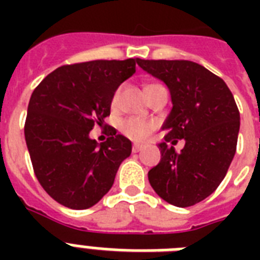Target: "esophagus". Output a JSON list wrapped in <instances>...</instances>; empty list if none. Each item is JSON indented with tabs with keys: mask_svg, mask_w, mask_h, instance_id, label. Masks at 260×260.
<instances>
[{
	"mask_svg": "<svg viewBox=\"0 0 260 260\" xmlns=\"http://www.w3.org/2000/svg\"><path fill=\"white\" fill-rule=\"evenodd\" d=\"M142 150L143 146H140V144H134V147H132V151H134V152H140Z\"/></svg>",
	"mask_w": 260,
	"mask_h": 260,
	"instance_id": "esophagus-1",
	"label": "esophagus"
}]
</instances>
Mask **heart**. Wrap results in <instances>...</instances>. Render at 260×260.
Masks as SVG:
<instances>
[{"label":"heart","instance_id":"1","mask_svg":"<svg viewBox=\"0 0 260 260\" xmlns=\"http://www.w3.org/2000/svg\"><path fill=\"white\" fill-rule=\"evenodd\" d=\"M150 86H152V85H148L147 87ZM118 97H120V90L114 93L113 101H112L113 105L117 104ZM154 128L155 125L152 122L146 121V120H139V118H128V120H124L121 124L122 134L135 142H144L150 136L151 132L154 131Z\"/></svg>","mask_w":260,"mask_h":260}]
</instances>
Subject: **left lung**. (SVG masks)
<instances>
[{
	"mask_svg": "<svg viewBox=\"0 0 260 260\" xmlns=\"http://www.w3.org/2000/svg\"><path fill=\"white\" fill-rule=\"evenodd\" d=\"M138 64L170 90L171 109L163 124L160 162L148 171L159 197L186 208L209 197L225 177L236 152L240 113L226 83L190 60H144ZM183 138L177 153L167 141Z\"/></svg>",
	"mask_w": 260,
	"mask_h": 260,
	"instance_id": "obj_1",
	"label": "left lung"
}]
</instances>
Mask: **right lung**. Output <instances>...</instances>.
I'll return each mask as SVG.
<instances>
[{"label":"right lung","instance_id":"right-lung-1","mask_svg":"<svg viewBox=\"0 0 260 260\" xmlns=\"http://www.w3.org/2000/svg\"><path fill=\"white\" fill-rule=\"evenodd\" d=\"M138 59L91 60L62 66L34 90L25 142L35 175L55 201L87 209L110 190L132 143L108 126L111 138L90 139L94 125L108 126L114 91L135 74Z\"/></svg>","mask_w":260,"mask_h":260}]
</instances>
